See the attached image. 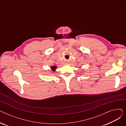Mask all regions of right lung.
<instances>
[{
  "mask_svg": "<svg viewBox=\"0 0 126 126\" xmlns=\"http://www.w3.org/2000/svg\"><path fill=\"white\" fill-rule=\"evenodd\" d=\"M57 68V67L56 66H51V69L53 70V71H55Z\"/></svg>",
  "mask_w": 126,
  "mask_h": 126,
  "instance_id": "1",
  "label": "right lung"
}]
</instances>
